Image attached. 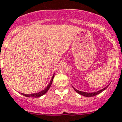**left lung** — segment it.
<instances>
[{
	"mask_svg": "<svg viewBox=\"0 0 122 122\" xmlns=\"http://www.w3.org/2000/svg\"><path fill=\"white\" fill-rule=\"evenodd\" d=\"M108 86H109V85H108V86H106V87H104V89H101V90H100V91H97V92H82V91H78L77 89H75L73 87V89H74V90L76 91V92L78 93V94H79L81 95V96H85V97H92V96H96V95L99 94H100L101 92H102V91H104L105 89H107Z\"/></svg>",
	"mask_w": 122,
	"mask_h": 122,
	"instance_id": "left-lung-1",
	"label": "left lung"
}]
</instances>
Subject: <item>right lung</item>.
Masks as SVG:
<instances>
[{
    "label": "right lung",
    "instance_id": "obj_1",
    "mask_svg": "<svg viewBox=\"0 0 122 122\" xmlns=\"http://www.w3.org/2000/svg\"><path fill=\"white\" fill-rule=\"evenodd\" d=\"M54 76V74L53 75V76H52V78L51 80L50 81V83H49V85L47 86L46 89L43 90V91H41V92H39L37 93H35V94H23V93H21L23 96L26 97H39L42 96L43 95H44L46 94L48 91H49V89L50 87H51V85L52 83V80H53Z\"/></svg>",
    "mask_w": 122,
    "mask_h": 122
}]
</instances>
